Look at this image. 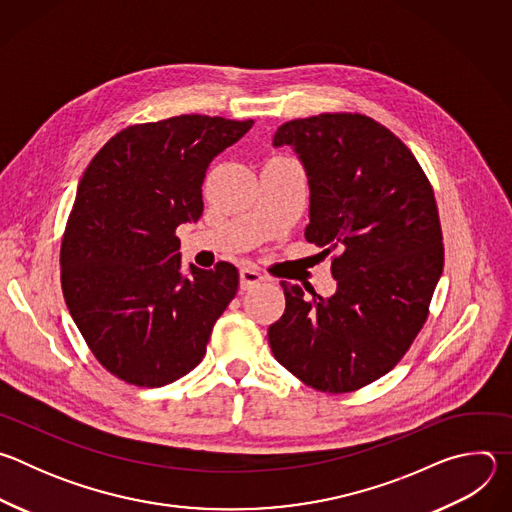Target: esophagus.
<instances>
[{
    "label": "esophagus",
    "instance_id": "esophagus-1",
    "mask_svg": "<svg viewBox=\"0 0 512 512\" xmlns=\"http://www.w3.org/2000/svg\"><path fill=\"white\" fill-rule=\"evenodd\" d=\"M263 279L265 277L253 267H243L241 269V289H251V287L259 285Z\"/></svg>",
    "mask_w": 512,
    "mask_h": 512
}]
</instances>
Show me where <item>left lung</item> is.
<instances>
[{"instance_id":"left-lung-1","label":"left lung","mask_w":512,"mask_h":512,"mask_svg":"<svg viewBox=\"0 0 512 512\" xmlns=\"http://www.w3.org/2000/svg\"><path fill=\"white\" fill-rule=\"evenodd\" d=\"M273 145H291L306 168V239L332 253L338 281L330 298L281 281L273 356L312 389H362L395 367L427 320L444 271L433 188L407 145L360 113L287 121Z\"/></svg>"}]
</instances>
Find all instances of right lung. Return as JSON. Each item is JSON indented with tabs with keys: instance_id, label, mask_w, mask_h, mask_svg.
Returning <instances> with one entry per match:
<instances>
[{
	"instance_id": "obj_1",
	"label": "right lung",
	"mask_w": 512,
	"mask_h": 512,
	"mask_svg": "<svg viewBox=\"0 0 512 512\" xmlns=\"http://www.w3.org/2000/svg\"><path fill=\"white\" fill-rule=\"evenodd\" d=\"M251 125L208 115L135 123L79 182L60 245L62 294L95 358L129 385L190 373L237 296L239 271L227 261L182 275L176 229L198 221L208 164Z\"/></svg>"
}]
</instances>
